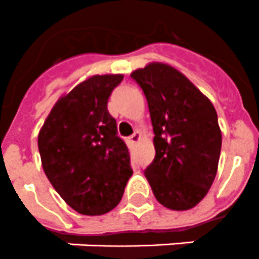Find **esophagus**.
Returning a JSON list of instances; mask_svg holds the SVG:
<instances>
[{"instance_id": "1", "label": "esophagus", "mask_w": 259, "mask_h": 259, "mask_svg": "<svg viewBox=\"0 0 259 259\" xmlns=\"http://www.w3.org/2000/svg\"><path fill=\"white\" fill-rule=\"evenodd\" d=\"M129 140H130V142H132V144H133V145H134V144H137V142L140 141V140H141V134L138 133V132H136V133L130 136Z\"/></svg>"}]
</instances>
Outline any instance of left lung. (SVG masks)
<instances>
[{
    "instance_id": "left-lung-1",
    "label": "left lung",
    "mask_w": 259,
    "mask_h": 259,
    "mask_svg": "<svg viewBox=\"0 0 259 259\" xmlns=\"http://www.w3.org/2000/svg\"><path fill=\"white\" fill-rule=\"evenodd\" d=\"M153 126V162L145 170L154 197L175 211L193 208L217 176L222 132L217 110L184 74L153 62L132 72Z\"/></svg>"
}]
</instances>
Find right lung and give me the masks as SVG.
Segmentation results:
<instances>
[{
  "label": "right lung",
  "mask_w": 259,
  "mask_h": 259,
  "mask_svg": "<svg viewBox=\"0 0 259 259\" xmlns=\"http://www.w3.org/2000/svg\"><path fill=\"white\" fill-rule=\"evenodd\" d=\"M122 74L94 75L55 103L37 138L42 169L62 199L82 215H103L121 201L133 175L127 146L107 110Z\"/></svg>",
  "instance_id": "add662e5"
}]
</instances>
